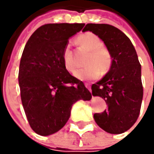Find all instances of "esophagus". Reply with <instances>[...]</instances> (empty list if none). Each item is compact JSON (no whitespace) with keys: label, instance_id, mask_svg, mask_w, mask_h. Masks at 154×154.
Segmentation results:
<instances>
[{"label":"esophagus","instance_id":"obj_1","mask_svg":"<svg viewBox=\"0 0 154 154\" xmlns=\"http://www.w3.org/2000/svg\"><path fill=\"white\" fill-rule=\"evenodd\" d=\"M85 86H86V88H88V91H91V85L90 84H88V83H85Z\"/></svg>","mask_w":154,"mask_h":154}]
</instances>
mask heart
<instances>
[{
  "instance_id": "b5f03b06",
  "label": "heart",
  "mask_w": 154,
  "mask_h": 154,
  "mask_svg": "<svg viewBox=\"0 0 154 154\" xmlns=\"http://www.w3.org/2000/svg\"><path fill=\"white\" fill-rule=\"evenodd\" d=\"M76 44L88 51L86 59V64L88 66L85 68L79 69L74 73V76L80 80H91L98 78L100 73L105 74L109 71L113 63L110 51L104 48L103 41L97 35L92 32H85L80 34L75 38ZM63 63L66 69L73 73L75 66L73 61L71 50L68 46L63 49Z\"/></svg>"
}]
</instances>
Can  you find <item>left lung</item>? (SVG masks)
Listing matches in <instances>:
<instances>
[{
  "mask_svg": "<svg viewBox=\"0 0 154 154\" xmlns=\"http://www.w3.org/2000/svg\"><path fill=\"white\" fill-rule=\"evenodd\" d=\"M83 31L97 35L113 57L110 70L91 86L92 95L102 97L108 104L102 114H94V120L108 133H124L137 121L143 97L141 66L137 52L128 36L116 26L87 24Z\"/></svg>",
  "mask_w": 154,
  "mask_h": 154,
  "instance_id": "8db88e82",
  "label": "left lung"
}]
</instances>
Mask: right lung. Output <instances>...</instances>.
<instances>
[{
  "mask_svg": "<svg viewBox=\"0 0 154 154\" xmlns=\"http://www.w3.org/2000/svg\"><path fill=\"white\" fill-rule=\"evenodd\" d=\"M84 26H41L23 51L18 73L21 100L29 125L40 136L59 131L68 121L72 105L91 99L84 83L66 69L62 58L68 39Z\"/></svg>",
  "mask_w": 154,
  "mask_h": 154,
  "instance_id": "right-lung-1",
  "label": "right lung"
}]
</instances>
